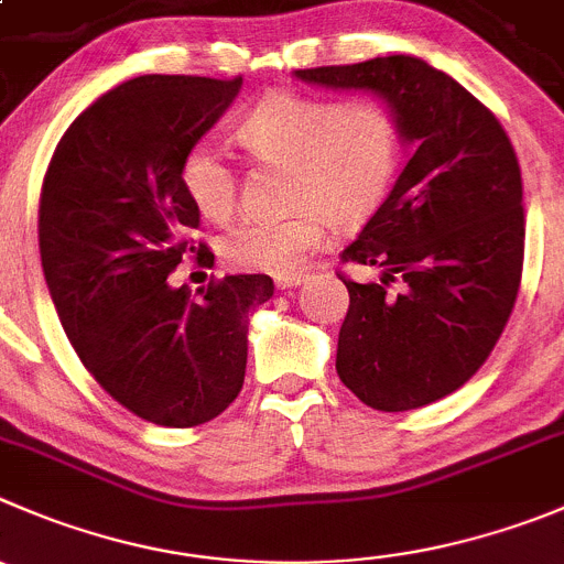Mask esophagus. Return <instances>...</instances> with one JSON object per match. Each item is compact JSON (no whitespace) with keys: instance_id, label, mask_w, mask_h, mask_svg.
I'll return each mask as SVG.
<instances>
[{"instance_id":"1","label":"esophagus","mask_w":564,"mask_h":564,"mask_svg":"<svg viewBox=\"0 0 564 564\" xmlns=\"http://www.w3.org/2000/svg\"><path fill=\"white\" fill-rule=\"evenodd\" d=\"M302 282H304L302 273H288V276H276V288H279V291L296 288V285H302Z\"/></svg>"}]
</instances>
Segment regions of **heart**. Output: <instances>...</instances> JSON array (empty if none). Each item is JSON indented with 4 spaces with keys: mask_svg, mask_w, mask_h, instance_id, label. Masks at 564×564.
I'll return each instance as SVG.
<instances>
[{
    "mask_svg": "<svg viewBox=\"0 0 564 564\" xmlns=\"http://www.w3.org/2000/svg\"><path fill=\"white\" fill-rule=\"evenodd\" d=\"M238 141L265 165H285L282 218H243L221 238L229 265L288 276L324 243V229H354L384 205L399 174L404 132L384 101H337L273 90L238 121ZM180 187L207 221L238 205V174L213 143L196 141L180 160Z\"/></svg>",
    "mask_w": 564,
    "mask_h": 564,
    "instance_id": "b5f03b06",
    "label": "heart"
}]
</instances>
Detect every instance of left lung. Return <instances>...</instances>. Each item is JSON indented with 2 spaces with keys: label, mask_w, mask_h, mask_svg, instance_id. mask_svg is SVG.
Here are the masks:
<instances>
[{
  "label": "left lung",
  "mask_w": 564,
  "mask_h": 564,
  "mask_svg": "<svg viewBox=\"0 0 564 564\" xmlns=\"http://www.w3.org/2000/svg\"><path fill=\"white\" fill-rule=\"evenodd\" d=\"M326 88L373 90L415 147L340 262L373 265L348 288L337 377L362 404L417 410L463 388L501 337L523 273V180L501 121L421 57L299 68Z\"/></svg>",
  "instance_id": "1"
}]
</instances>
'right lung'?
<instances>
[{
	"label": "right lung",
	"mask_w": 564,
	"mask_h": 564,
	"mask_svg": "<svg viewBox=\"0 0 564 564\" xmlns=\"http://www.w3.org/2000/svg\"><path fill=\"white\" fill-rule=\"evenodd\" d=\"M243 77L147 74L107 90L63 132L37 207V246L57 318L90 377L158 426L221 415L243 388L249 310L273 296L265 273L171 288L198 213L180 160L216 124Z\"/></svg>",
	"instance_id": "obj_1"
}]
</instances>
